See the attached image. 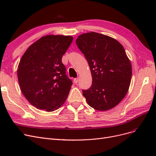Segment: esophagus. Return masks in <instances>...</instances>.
Masks as SVG:
<instances>
[{
    "label": "esophagus",
    "instance_id": "34e87169",
    "mask_svg": "<svg viewBox=\"0 0 156 156\" xmlns=\"http://www.w3.org/2000/svg\"><path fill=\"white\" fill-rule=\"evenodd\" d=\"M73 81L75 83H77L79 82V78L77 77V78H74L73 79Z\"/></svg>",
    "mask_w": 156,
    "mask_h": 156
}]
</instances>
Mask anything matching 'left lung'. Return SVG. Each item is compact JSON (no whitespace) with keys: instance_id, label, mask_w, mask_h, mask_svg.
<instances>
[{"instance_id":"obj_1","label":"left lung","mask_w":156,"mask_h":156,"mask_svg":"<svg viewBox=\"0 0 156 156\" xmlns=\"http://www.w3.org/2000/svg\"><path fill=\"white\" fill-rule=\"evenodd\" d=\"M76 44L91 71L92 85L83 90L88 104L102 111L115 107L128 91L132 75L124 47L112 37L94 32L78 36Z\"/></svg>"}]
</instances>
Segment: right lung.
<instances>
[{
    "label": "right lung",
    "mask_w": 156,
    "mask_h": 156,
    "mask_svg": "<svg viewBox=\"0 0 156 156\" xmlns=\"http://www.w3.org/2000/svg\"><path fill=\"white\" fill-rule=\"evenodd\" d=\"M73 41L71 36L48 35L32 44L18 66L21 90L38 109L54 111L66 100L72 80L66 75L62 57Z\"/></svg>",
    "instance_id": "add662e5"
}]
</instances>
